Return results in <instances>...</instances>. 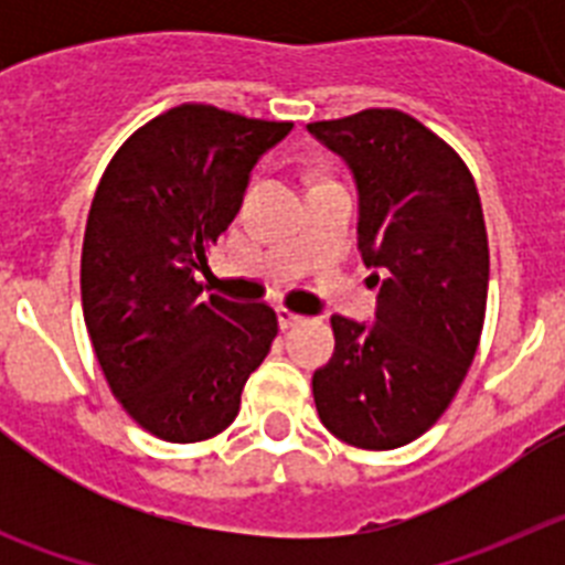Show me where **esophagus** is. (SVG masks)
<instances>
[{
    "label": "esophagus",
    "mask_w": 565,
    "mask_h": 565,
    "mask_svg": "<svg viewBox=\"0 0 565 565\" xmlns=\"http://www.w3.org/2000/svg\"><path fill=\"white\" fill-rule=\"evenodd\" d=\"M277 319L282 328H294V326H299V322H306V317H302V313L291 311V308H286V306L277 308Z\"/></svg>",
    "instance_id": "esophagus-1"
}]
</instances>
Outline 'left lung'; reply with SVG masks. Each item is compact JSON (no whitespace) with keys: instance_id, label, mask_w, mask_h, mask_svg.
Masks as SVG:
<instances>
[{"instance_id":"left-lung-1","label":"left lung","mask_w":565,"mask_h":565,"mask_svg":"<svg viewBox=\"0 0 565 565\" xmlns=\"http://www.w3.org/2000/svg\"><path fill=\"white\" fill-rule=\"evenodd\" d=\"M351 169L356 243L382 288L376 317L333 313L337 348L313 373L328 430L362 450H393L430 430L461 387L483 328L489 246L463 161L402 109L308 124Z\"/></svg>"}]
</instances>
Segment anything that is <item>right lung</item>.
Masks as SVG:
<instances>
[{
	"label": "right lung",
	"instance_id": "obj_1",
	"mask_svg": "<svg viewBox=\"0 0 565 565\" xmlns=\"http://www.w3.org/2000/svg\"><path fill=\"white\" fill-rule=\"evenodd\" d=\"M291 129L181 104L138 129L98 183L82 248L84 322L115 398L163 441L226 430L271 351L274 308L206 297L198 271L237 217L252 169Z\"/></svg>",
	"mask_w": 565,
	"mask_h": 565
}]
</instances>
